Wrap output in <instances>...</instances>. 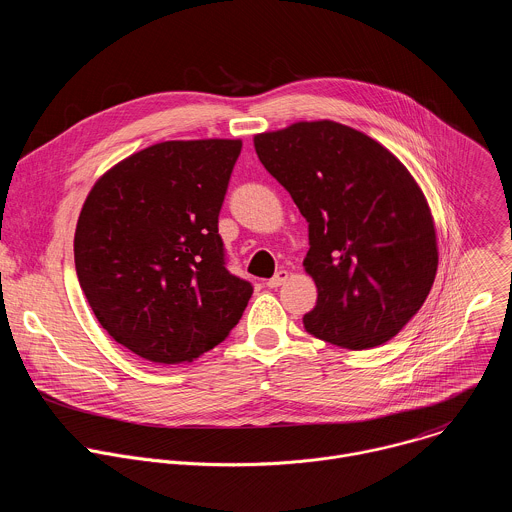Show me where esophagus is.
<instances>
[{"label": "esophagus", "instance_id": "esophagus-1", "mask_svg": "<svg viewBox=\"0 0 512 512\" xmlns=\"http://www.w3.org/2000/svg\"><path fill=\"white\" fill-rule=\"evenodd\" d=\"M289 279V273L287 271H277L271 279H267V287H271V289H277V287H281L285 281Z\"/></svg>", "mask_w": 512, "mask_h": 512}]
</instances>
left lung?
Masks as SVG:
<instances>
[{"label": "left lung", "mask_w": 512, "mask_h": 512, "mask_svg": "<svg viewBox=\"0 0 512 512\" xmlns=\"http://www.w3.org/2000/svg\"><path fill=\"white\" fill-rule=\"evenodd\" d=\"M255 150L307 221L303 265L317 301L305 329L348 350L390 342L426 301L438 267L432 215L406 166L331 120L257 134Z\"/></svg>", "instance_id": "8db88e82"}]
</instances>
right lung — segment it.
<instances>
[{
	"instance_id": "add662e5",
	"label": "right lung",
	"mask_w": 512,
	"mask_h": 512,
	"mask_svg": "<svg viewBox=\"0 0 512 512\" xmlns=\"http://www.w3.org/2000/svg\"><path fill=\"white\" fill-rule=\"evenodd\" d=\"M241 140L148 146L90 191L74 237L80 287L132 354L185 364L239 323L253 285L229 271L219 213Z\"/></svg>"
}]
</instances>
